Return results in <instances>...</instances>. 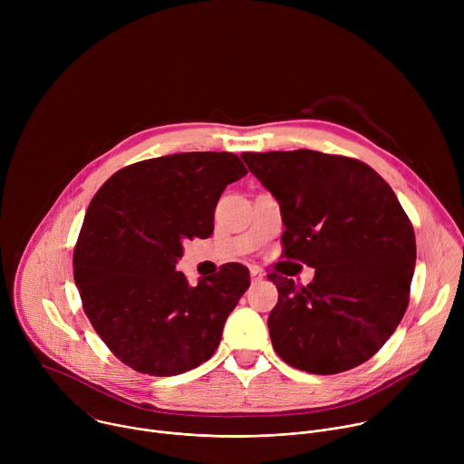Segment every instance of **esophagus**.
<instances>
[{
	"instance_id": "34e87169",
	"label": "esophagus",
	"mask_w": 464,
	"mask_h": 464,
	"mask_svg": "<svg viewBox=\"0 0 464 464\" xmlns=\"http://www.w3.org/2000/svg\"><path fill=\"white\" fill-rule=\"evenodd\" d=\"M249 276H251V281L253 283H260L264 279V274L258 270V268H251L249 270Z\"/></svg>"
}]
</instances>
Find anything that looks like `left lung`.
<instances>
[{
    "mask_svg": "<svg viewBox=\"0 0 464 464\" xmlns=\"http://www.w3.org/2000/svg\"><path fill=\"white\" fill-rule=\"evenodd\" d=\"M281 208L285 256L315 268L303 288L270 274L279 301L268 328L276 353L312 374L362 365L406 314L415 272L413 226L369 165L315 150L244 152Z\"/></svg>",
    "mask_w": 464,
    "mask_h": 464,
    "instance_id": "obj_1",
    "label": "left lung"
}]
</instances>
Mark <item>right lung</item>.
<instances>
[{"mask_svg": "<svg viewBox=\"0 0 464 464\" xmlns=\"http://www.w3.org/2000/svg\"><path fill=\"white\" fill-rule=\"evenodd\" d=\"M246 174L235 154L181 152L124 167L93 196L73 277L95 333L128 367L174 376L215 354L249 272L233 262L190 286L176 264L185 240L213 235L220 194Z\"/></svg>", "mask_w": 464, "mask_h": 464, "instance_id": "1", "label": "right lung"}]
</instances>
